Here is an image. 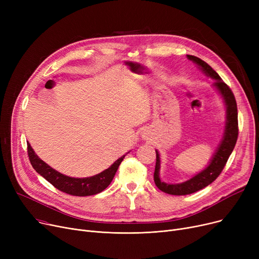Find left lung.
<instances>
[{
    "label": "left lung",
    "mask_w": 259,
    "mask_h": 259,
    "mask_svg": "<svg viewBox=\"0 0 259 259\" xmlns=\"http://www.w3.org/2000/svg\"><path fill=\"white\" fill-rule=\"evenodd\" d=\"M189 60L195 62L208 76L215 79L214 86L217 88L222 94V97L227 106V124L224 139L214 154L210 165L194 178L182 184L170 185L161 182L159 179V155L156 151V164L154 170V183L156 187L161 190L162 192L171 194V195H187L191 194L205 187L212 184L217 178H219L222 171L224 170L229 156L232 153L233 149L236 145L238 138V113H237V104L234 94L230 87L222 79V77L216 73L212 67L209 66L205 61L200 60L194 56H187Z\"/></svg>",
    "instance_id": "obj_1"
}]
</instances>
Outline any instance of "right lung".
Returning <instances> with one entry per match:
<instances>
[{"label":"right lung","instance_id":"1","mask_svg":"<svg viewBox=\"0 0 259 259\" xmlns=\"http://www.w3.org/2000/svg\"><path fill=\"white\" fill-rule=\"evenodd\" d=\"M27 153H28L31 166L39 175H42L47 182L60 191L74 196H89L104 191L112 182L118 166L125 157V155L121 156L111 167L100 174L86 179H73L59 173L38 158L29 143H27Z\"/></svg>","mask_w":259,"mask_h":259}]
</instances>
